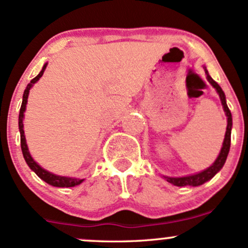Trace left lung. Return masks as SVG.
I'll return each instance as SVG.
<instances>
[{"label":"left lung","mask_w":248,"mask_h":248,"mask_svg":"<svg viewBox=\"0 0 248 248\" xmlns=\"http://www.w3.org/2000/svg\"><path fill=\"white\" fill-rule=\"evenodd\" d=\"M205 68V73L207 75V80L208 82L212 84V86L216 88V91L219 94L220 100H221L222 107H224V110L226 113V116H227V128H226V134H225V139H224V143H222V148L220 151L219 155H217V160L214 161V164L208 167L207 170H202V172L193 174V175H188V176H182V178H170V176H165V179L170 184H173L174 186H179V187H184V186H200V185L205 184L206 181L211 180L216 174L219 172L220 170L222 168V166L225 165L226 159H227L228 152H230V147H231V130H232V114H231V110L228 109L227 103H226V96L225 93L222 92L221 87L217 84L213 78H211L208 74L207 69Z\"/></svg>","instance_id":"8db88e82"}]
</instances>
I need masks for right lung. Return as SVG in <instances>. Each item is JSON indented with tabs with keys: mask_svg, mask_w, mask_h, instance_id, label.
<instances>
[{
	"mask_svg": "<svg viewBox=\"0 0 248 248\" xmlns=\"http://www.w3.org/2000/svg\"><path fill=\"white\" fill-rule=\"evenodd\" d=\"M46 67H47V63L45 64L42 68V70L39 73V75L36 78H34L31 81V83H28L27 88L24 89L23 93V99H22V105H21V109H20V115H18V129H20V135H21V149H22L23 153V157L26 160L27 165L31 167V170H34L36 173V175L39 178L42 179L43 181H46L47 184L51 185V186L55 187H74L76 185H80L81 182L83 181V179H76V178H68V176H60L56 175V174H53L48 170H43L40 165H37L36 162L34 161V159L31 157V153L28 151V146H27L26 142V137H24V130H23V116H24V111H26V106H27V101H28V95H29V91L32 87V84L36 83L37 81L40 80L41 76L43 75L45 73Z\"/></svg>",
	"mask_w": 248,
	"mask_h": 248,
	"instance_id": "right-lung-1",
	"label": "right lung"
}]
</instances>
